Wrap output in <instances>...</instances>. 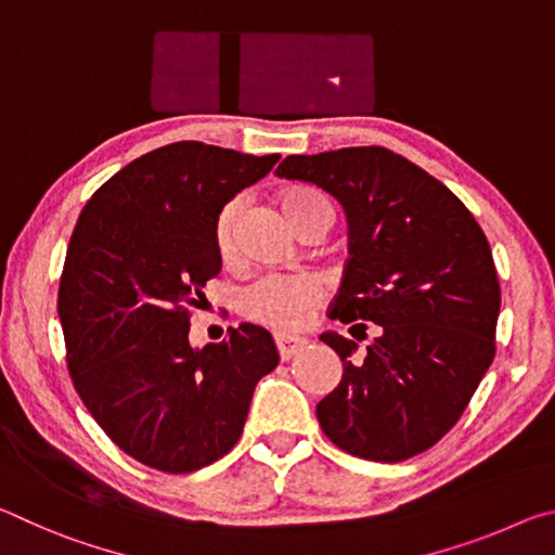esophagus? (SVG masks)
Listing matches in <instances>:
<instances>
[{
  "label": "esophagus",
  "mask_w": 555,
  "mask_h": 555,
  "mask_svg": "<svg viewBox=\"0 0 555 555\" xmlns=\"http://www.w3.org/2000/svg\"><path fill=\"white\" fill-rule=\"evenodd\" d=\"M274 343H276V350H279L281 360L288 362L291 357H294L298 350H304V347H306V337L288 335V333H276V335H274Z\"/></svg>",
  "instance_id": "esophagus-1"
}]
</instances>
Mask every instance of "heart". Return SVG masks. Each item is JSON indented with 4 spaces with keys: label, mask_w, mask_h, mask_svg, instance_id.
Listing matches in <instances>:
<instances>
[{
    "label": "heart",
    "mask_w": 555,
    "mask_h": 555,
    "mask_svg": "<svg viewBox=\"0 0 555 555\" xmlns=\"http://www.w3.org/2000/svg\"><path fill=\"white\" fill-rule=\"evenodd\" d=\"M315 208L333 212L325 195L311 191V188L291 193L284 201V210L291 220H296L300 212ZM240 210L242 203L232 201L224 205L218 220H215V247L224 259H230L234 255V247H237ZM321 284L308 274H264L240 291L237 304L242 315H247L249 321L274 327H300L311 318L313 306L321 300Z\"/></svg>",
    "instance_id": "b5f03b06"
}]
</instances>
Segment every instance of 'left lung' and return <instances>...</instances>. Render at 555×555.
Masks as SVG:
<instances>
[{
	"label": "left lung",
	"mask_w": 555,
	"mask_h": 555,
	"mask_svg": "<svg viewBox=\"0 0 555 555\" xmlns=\"http://www.w3.org/2000/svg\"><path fill=\"white\" fill-rule=\"evenodd\" d=\"M276 176L340 201L350 259L331 318L379 325L362 360L352 340L321 335L343 360L340 384L315 406L323 434L374 463L424 453L494 360L502 294L490 242L455 193L384 146L288 156ZM354 327L367 331L354 323L352 337Z\"/></svg>",
	"instance_id": "obj_1"
}]
</instances>
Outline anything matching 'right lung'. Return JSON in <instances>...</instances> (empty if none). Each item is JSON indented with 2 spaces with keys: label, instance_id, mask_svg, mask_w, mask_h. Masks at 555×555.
<instances>
[{
  "label": "right lung",
  "instance_id": "right-lung-1",
  "mask_svg": "<svg viewBox=\"0 0 555 555\" xmlns=\"http://www.w3.org/2000/svg\"><path fill=\"white\" fill-rule=\"evenodd\" d=\"M276 162L203 142L154 149L98 188L70 234L59 315L73 387L146 467L183 475L230 453L279 364L251 323L203 350L188 343L191 308L222 269L215 220Z\"/></svg>",
  "mask_w": 555,
  "mask_h": 555
}]
</instances>
